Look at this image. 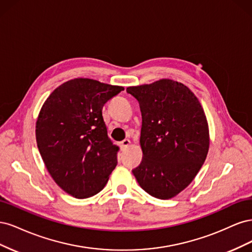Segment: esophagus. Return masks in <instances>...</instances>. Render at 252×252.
Listing matches in <instances>:
<instances>
[{
    "instance_id": "obj_1",
    "label": "esophagus",
    "mask_w": 252,
    "mask_h": 252,
    "mask_svg": "<svg viewBox=\"0 0 252 252\" xmlns=\"http://www.w3.org/2000/svg\"><path fill=\"white\" fill-rule=\"evenodd\" d=\"M129 145H130V141H129L128 139H125V140H123L122 141L121 143H120V146H121V149L122 150H124V149H126Z\"/></svg>"
}]
</instances>
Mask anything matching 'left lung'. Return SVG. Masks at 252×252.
<instances>
[{"label":"left lung","instance_id":"1","mask_svg":"<svg viewBox=\"0 0 252 252\" xmlns=\"http://www.w3.org/2000/svg\"><path fill=\"white\" fill-rule=\"evenodd\" d=\"M142 112L141 164L132 170L150 195L168 200L195 178L209 149L202 105L184 84L163 79L128 87Z\"/></svg>","mask_w":252,"mask_h":252}]
</instances>
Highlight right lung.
Masks as SVG:
<instances>
[{"instance_id": "obj_1", "label": "right lung", "mask_w": 252, "mask_h": 252, "mask_svg": "<svg viewBox=\"0 0 252 252\" xmlns=\"http://www.w3.org/2000/svg\"><path fill=\"white\" fill-rule=\"evenodd\" d=\"M124 87L74 79L45 101L37 117V148L51 178L77 199L98 193L118 164L119 147L107 134L102 109Z\"/></svg>"}]
</instances>
